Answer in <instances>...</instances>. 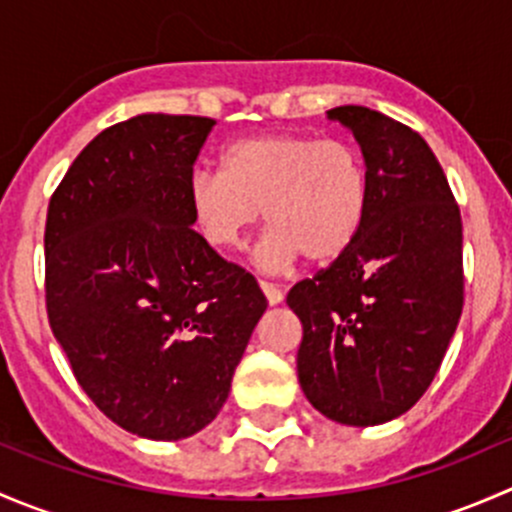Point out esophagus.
Segmentation results:
<instances>
[{
    "label": "esophagus",
    "instance_id": "34e87169",
    "mask_svg": "<svg viewBox=\"0 0 512 512\" xmlns=\"http://www.w3.org/2000/svg\"><path fill=\"white\" fill-rule=\"evenodd\" d=\"M260 289H262V294H265L267 302H270V304H280L282 299H285V294H282V289L272 285V282H260Z\"/></svg>",
    "mask_w": 512,
    "mask_h": 512
}]
</instances>
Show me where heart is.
<instances>
[{
  "label": "heart",
  "mask_w": 512,
  "mask_h": 512,
  "mask_svg": "<svg viewBox=\"0 0 512 512\" xmlns=\"http://www.w3.org/2000/svg\"><path fill=\"white\" fill-rule=\"evenodd\" d=\"M188 205L218 250H240L265 208L272 227L255 262L265 272H285L304 255L329 262L352 247L369 210V175L347 141L260 133L230 143L223 170H195Z\"/></svg>",
  "instance_id": "b5f03b06"
}]
</instances>
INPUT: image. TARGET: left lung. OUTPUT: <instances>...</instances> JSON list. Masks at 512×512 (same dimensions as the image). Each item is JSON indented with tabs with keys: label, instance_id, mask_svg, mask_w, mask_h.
<instances>
[{
	"label": "left lung",
	"instance_id": "8db88e82",
	"mask_svg": "<svg viewBox=\"0 0 512 512\" xmlns=\"http://www.w3.org/2000/svg\"><path fill=\"white\" fill-rule=\"evenodd\" d=\"M354 133L369 210L347 252L287 304L302 322L297 376L309 404L344 426H376L426 394L463 309V225L428 143L366 106L327 111Z\"/></svg>",
	"mask_w": 512,
	"mask_h": 512
}]
</instances>
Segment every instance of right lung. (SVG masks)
<instances>
[{
  "label": "right lung",
  "instance_id": "right-lung-1",
  "mask_svg": "<svg viewBox=\"0 0 512 512\" xmlns=\"http://www.w3.org/2000/svg\"><path fill=\"white\" fill-rule=\"evenodd\" d=\"M213 118L143 113L101 131L46 215V312L98 409L151 441L208 426L267 309L193 230L188 180Z\"/></svg>",
  "mask_w": 512,
  "mask_h": 512
}]
</instances>
